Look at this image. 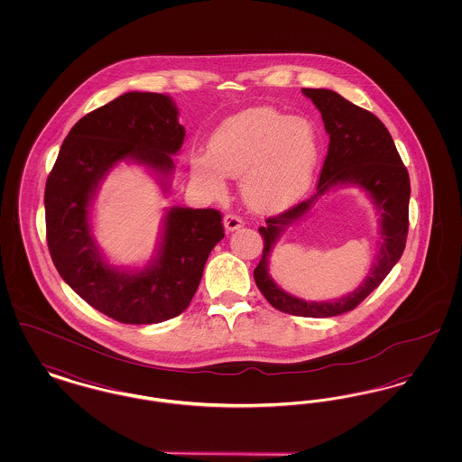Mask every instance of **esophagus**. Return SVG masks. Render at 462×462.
Listing matches in <instances>:
<instances>
[{
  "mask_svg": "<svg viewBox=\"0 0 462 462\" xmlns=\"http://www.w3.org/2000/svg\"><path fill=\"white\" fill-rule=\"evenodd\" d=\"M223 225H225V230H226V232H234V230L241 228L242 225H244V221H242V218H239L237 215L228 213V215H225V218H223Z\"/></svg>",
  "mask_w": 462,
  "mask_h": 462,
  "instance_id": "1",
  "label": "esophagus"
}]
</instances>
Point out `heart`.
Masks as SVG:
<instances>
[{
	"mask_svg": "<svg viewBox=\"0 0 462 462\" xmlns=\"http://www.w3.org/2000/svg\"><path fill=\"white\" fill-rule=\"evenodd\" d=\"M317 155V132L308 119L254 107L221 123L211 136L209 154L190 159V175L211 196L225 192V176H242L245 204L275 213L307 192Z\"/></svg>",
	"mask_w": 462,
	"mask_h": 462,
	"instance_id": "obj_1",
	"label": "heart"
}]
</instances>
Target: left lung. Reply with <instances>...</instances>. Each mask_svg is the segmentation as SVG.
I'll use <instances>...</instances> for the list:
<instances>
[{
  "instance_id": "8db88e82",
  "label": "left lung",
  "mask_w": 462,
  "mask_h": 462,
  "mask_svg": "<svg viewBox=\"0 0 462 462\" xmlns=\"http://www.w3.org/2000/svg\"><path fill=\"white\" fill-rule=\"evenodd\" d=\"M320 110L329 149L320 171L317 194L284 213L266 218L260 226L263 256L254 268V282L266 301L298 317H336L358 307L400 260L409 232L411 180L386 126L373 112L362 109L332 89L303 88ZM337 184H355L365 189L380 211V253L370 275L355 291L334 302H305L277 287L267 273V258L287 226L300 219L320 195Z\"/></svg>"
}]
</instances>
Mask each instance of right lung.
I'll return each mask as SVG.
<instances>
[{
  "label": "right lung",
  "mask_w": 462,
  "mask_h": 462,
  "mask_svg": "<svg viewBox=\"0 0 462 462\" xmlns=\"http://www.w3.org/2000/svg\"><path fill=\"white\" fill-rule=\"evenodd\" d=\"M175 102L162 93L128 91L81 117L46 180V241L53 264L88 305L123 324H157L190 305L204 264L223 239L217 209L171 208L157 254L143 270L104 260L91 236L89 208L100 181L121 161L147 166L162 189L183 143Z\"/></svg>",
  "instance_id": "right-lung-1"
}]
</instances>
